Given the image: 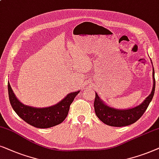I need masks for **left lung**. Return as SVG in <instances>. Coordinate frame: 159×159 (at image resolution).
I'll return each instance as SVG.
<instances>
[{
  "instance_id": "8db88e82",
  "label": "left lung",
  "mask_w": 159,
  "mask_h": 159,
  "mask_svg": "<svg viewBox=\"0 0 159 159\" xmlns=\"http://www.w3.org/2000/svg\"><path fill=\"white\" fill-rule=\"evenodd\" d=\"M152 65H153V63H152ZM154 74L155 73H154V68L153 67V84L151 94L146 97L145 100L142 102V103L139 105H137L136 107L127 109L114 108V107H112L105 104V102L102 100L100 97L96 93L95 94L94 107L95 113L99 118V119L107 125L116 126V127L128 126L136 122L143 115L144 112H145L147 110L150 102L153 97L156 87Z\"/></svg>"
}]
</instances>
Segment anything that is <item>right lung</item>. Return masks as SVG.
I'll use <instances>...</instances> for the list:
<instances>
[{
	"instance_id": "add662e5",
	"label": "right lung",
	"mask_w": 159,
	"mask_h": 159,
	"mask_svg": "<svg viewBox=\"0 0 159 159\" xmlns=\"http://www.w3.org/2000/svg\"><path fill=\"white\" fill-rule=\"evenodd\" d=\"M8 91L10 103L16 113L30 125L41 129L52 127L61 124L68 114L70 105L80 92L77 91L69 93L64 99L52 106L35 107L21 102L14 94L9 83Z\"/></svg>"
}]
</instances>
